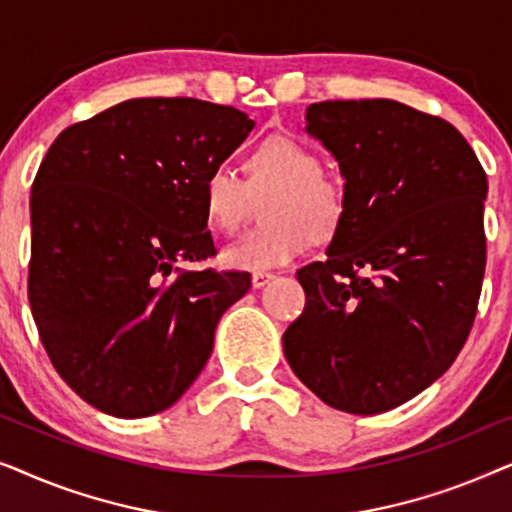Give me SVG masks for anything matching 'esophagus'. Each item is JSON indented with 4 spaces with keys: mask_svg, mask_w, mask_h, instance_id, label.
I'll return each instance as SVG.
<instances>
[{
    "mask_svg": "<svg viewBox=\"0 0 512 512\" xmlns=\"http://www.w3.org/2000/svg\"><path fill=\"white\" fill-rule=\"evenodd\" d=\"M272 277H275V275H270V272H261V270H258V272H254V275H251V286H254V289H263V286L268 284Z\"/></svg>",
    "mask_w": 512,
    "mask_h": 512,
    "instance_id": "34e87169",
    "label": "esophagus"
}]
</instances>
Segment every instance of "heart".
Returning <instances> with one entry per match:
<instances>
[{
    "label": "heart",
    "instance_id": "obj_1",
    "mask_svg": "<svg viewBox=\"0 0 512 512\" xmlns=\"http://www.w3.org/2000/svg\"><path fill=\"white\" fill-rule=\"evenodd\" d=\"M247 181L228 167H214L202 181L209 223L237 233L254 212L256 198L270 195L265 223L221 251L233 270H270L293 261L314 240H328L345 219L347 198L338 179L321 172L317 151L291 137H268L244 160Z\"/></svg>",
    "mask_w": 512,
    "mask_h": 512
}]
</instances>
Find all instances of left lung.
<instances>
[{"mask_svg":"<svg viewBox=\"0 0 512 512\" xmlns=\"http://www.w3.org/2000/svg\"><path fill=\"white\" fill-rule=\"evenodd\" d=\"M338 160L347 209L326 261L298 270L307 303L284 356L326 405L398 408L464 347L485 275L487 174L461 132L396 100L307 107Z\"/></svg>","mask_w":512,"mask_h":512,"instance_id":"left-lung-1","label":"left lung"}]
</instances>
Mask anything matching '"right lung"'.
Masks as SVG:
<instances>
[{
    "label": "right lung",
    "instance_id": "right-lung-1",
    "mask_svg": "<svg viewBox=\"0 0 512 512\" xmlns=\"http://www.w3.org/2000/svg\"><path fill=\"white\" fill-rule=\"evenodd\" d=\"M254 125L193 97H139L62 130L41 160L32 317L58 375L93 408L137 419L177 403L221 314L249 291L247 272L179 263L214 254L202 181Z\"/></svg>",
    "mask_w": 512,
    "mask_h": 512
}]
</instances>
